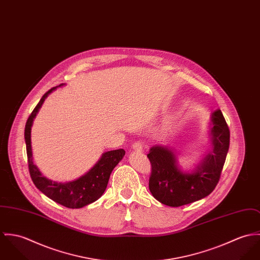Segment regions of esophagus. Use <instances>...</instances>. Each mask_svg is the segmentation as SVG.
Here are the masks:
<instances>
[{
    "label": "esophagus",
    "instance_id": "34e87169",
    "mask_svg": "<svg viewBox=\"0 0 260 260\" xmlns=\"http://www.w3.org/2000/svg\"><path fill=\"white\" fill-rule=\"evenodd\" d=\"M132 148L135 151H142L143 150V144L141 142H136L132 145Z\"/></svg>",
    "mask_w": 260,
    "mask_h": 260
}]
</instances>
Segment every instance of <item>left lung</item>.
<instances>
[{
	"instance_id": "left-lung-1",
	"label": "left lung",
	"mask_w": 260,
	"mask_h": 260,
	"mask_svg": "<svg viewBox=\"0 0 260 260\" xmlns=\"http://www.w3.org/2000/svg\"><path fill=\"white\" fill-rule=\"evenodd\" d=\"M208 137L211 150L190 171L178 165L175 150L168 145H153L147 157L151 164L148 187L162 204L177 207L204 199L215 188L230 147V129L220 110L211 114Z\"/></svg>"
}]
</instances>
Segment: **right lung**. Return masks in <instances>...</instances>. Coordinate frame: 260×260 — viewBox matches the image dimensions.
<instances>
[{
	"label": "right lung",
	"instance_id": "right-lung-1",
	"mask_svg": "<svg viewBox=\"0 0 260 260\" xmlns=\"http://www.w3.org/2000/svg\"><path fill=\"white\" fill-rule=\"evenodd\" d=\"M61 86H63V84L48 90L42 96L27 120L25 126V142L27 145L29 174L37 188L52 201L69 208H81L98 201L103 196L107 188L111 173L116 165L122 159L125 151L123 149H115L104 152L101 158L88 172L75 180L58 182L49 179L42 174L34 162L30 131L34 119L42 108L45 100L51 92Z\"/></svg>",
	"mask_w": 260,
	"mask_h": 260
}]
</instances>
